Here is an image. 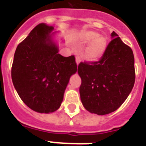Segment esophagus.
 I'll return each instance as SVG.
<instances>
[{"label":"esophagus","instance_id":"esophagus-1","mask_svg":"<svg viewBox=\"0 0 146 146\" xmlns=\"http://www.w3.org/2000/svg\"><path fill=\"white\" fill-rule=\"evenodd\" d=\"M75 61H76L77 65L79 64V63L81 62V57H80V56H76V58H75Z\"/></svg>","mask_w":146,"mask_h":146}]
</instances>
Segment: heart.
<instances>
[{"instance_id":"1","label":"heart","mask_w":146,"mask_h":146,"mask_svg":"<svg viewBox=\"0 0 146 146\" xmlns=\"http://www.w3.org/2000/svg\"><path fill=\"white\" fill-rule=\"evenodd\" d=\"M82 41L85 43L90 42L85 49V56L89 60H95L104 54L107 47V40L95 31H88L81 34Z\"/></svg>"}]
</instances>
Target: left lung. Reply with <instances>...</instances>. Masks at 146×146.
<instances>
[{"instance_id": "obj_1", "label": "left lung", "mask_w": 146, "mask_h": 146, "mask_svg": "<svg viewBox=\"0 0 146 146\" xmlns=\"http://www.w3.org/2000/svg\"><path fill=\"white\" fill-rule=\"evenodd\" d=\"M111 36L112 40L98 61L81 62L78 66L82 79L79 87L82 103L87 111L100 115L119 108L135 81L132 49L115 32Z\"/></svg>"}]
</instances>
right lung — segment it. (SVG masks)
<instances>
[{"instance_id":"add662e5","label":"right lung","mask_w":146,"mask_h":146,"mask_svg":"<svg viewBox=\"0 0 146 146\" xmlns=\"http://www.w3.org/2000/svg\"><path fill=\"white\" fill-rule=\"evenodd\" d=\"M53 27L40 23L19 43L14 55L12 79L22 101L40 113L56 111L70 77L77 71L74 56L59 54Z\"/></svg>"}]
</instances>
